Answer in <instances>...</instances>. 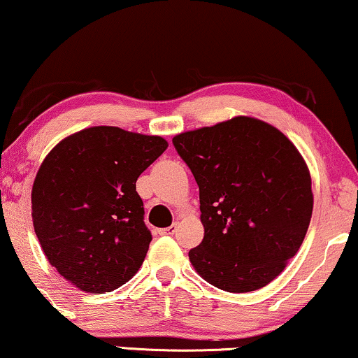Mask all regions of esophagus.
<instances>
[{"mask_svg": "<svg viewBox=\"0 0 358 358\" xmlns=\"http://www.w3.org/2000/svg\"><path fill=\"white\" fill-rule=\"evenodd\" d=\"M178 228H179V223H173L168 228L159 229V234H168V236H171V234H174L176 231H178Z\"/></svg>", "mask_w": 358, "mask_h": 358, "instance_id": "34e87169", "label": "esophagus"}]
</instances>
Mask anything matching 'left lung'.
Returning <instances> with one entry per match:
<instances>
[{
	"label": "left lung",
	"instance_id": "1",
	"mask_svg": "<svg viewBox=\"0 0 358 358\" xmlns=\"http://www.w3.org/2000/svg\"><path fill=\"white\" fill-rule=\"evenodd\" d=\"M199 185L203 239L190 249L195 272L220 290L254 292L287 267L313 213L305 158L280 130L236 115L176 135Z\"/></svg>",
	"mask_w": 358,
	"mask_h": 358
}]
</instances>
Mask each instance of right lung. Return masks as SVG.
Segmentation results:
<instances>
[{
	"instance_id": "obj_1",
	"label": "right lung",
	"mask_w": 358,
	"mask_h": 358,
	"mask_svg": "<svg viewBox=\"0 0 358 358\" xmlns=\"http://www.w3.org/2000/svg\"><path fill=\"white\" fill-rule=\"evenodd\" d=\"M168 148L158 135L87 127L42 161L32 185V223L57 272L86 293H106L138 272L150 248L136 179Z\"/></svg>"
}]
</instances>
